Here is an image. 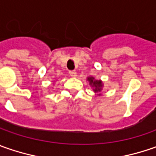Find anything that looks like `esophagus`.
<instances>
[{"instance_id": "34e87169", "label": "esophagus", "mask_w": 156, "mask_h": 156, "mask_svg": "<svg viewBox=\"0 0 156 156\" xmlns=\"http://www.w3.org/2000/svg\"><path fill=\"white\" fill-rule=\"evenodd\" d=\"M69 75H70L71 77L75 78V77H76V75H77V73L75 71H69Z\"/></svg>"}]
</instances>
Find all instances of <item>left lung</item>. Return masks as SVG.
I'll list each match as a JSON object with an SVG mask.
<instances>
[{"mask_svg":"<svg viewBox=\"0 0 156 156\" xmlns=\"http://www.w3.org/2000/svg\"><path fill=\"white\" fill-rule=\"evenodd\" d=\"M87 81H88L89 85L93 88V91L96 94V95H101V90L103 88V82L101 80H96L93 76H89L87 78Z\"/></svg>","mask_w":156,"mask_h":156,"instance_id":"8db88e82","label":"left lung"}]
</instances>
